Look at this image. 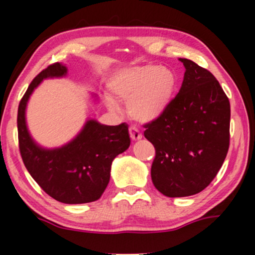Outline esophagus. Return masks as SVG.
Listing matches in <instances>:
<instances>
[{
  "label": "esophagus",
  "mask_w": 255,
  "mask_h": 255,
  "mask_svg": "<svg viewBox=\"0 0 255 255\" xmlns=\"http://www.w3.org/2000/svg\"><path fill=\"white\" fill-rule=\"evenodd\" d=\"M128 132H130V137H131V139L133 141H135V140H139V139H141V133L140 132H139V130L137 128H134V127H130L128 128Z\"/></svg>",
  "instance_id": "esophagus-1"
}]
</instances>
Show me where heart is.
Instances as JSON below:
<instances>
[{"label":"heart","instance_id":"b5f03b06","mask_svg":"<svg viewBox=\"0 0 255 255\" xmlns=\"http://www.w3.org/2000/svg\"><path fill=\"white\" fill-rule=\"evenodd\" d=\"M108 87L116 99L128 101V113L133 120L148 123L169 109L179 88V78L172 68L147 64L116 72ZM107 102L110 108H116L113 99Z\"/></svg>","mask_w":255,"mask_h":255}]
</instances>
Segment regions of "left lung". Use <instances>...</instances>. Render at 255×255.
Listing matches in <instances>:
<instances>
[{"mask_svg": "<svg viewBox=\"0 0 255 255\" xmlns=\"http://www.w3.org/2000/svg\"><path fill=\"white\" fill-rule=\"evenodd\" d=\"M182 86L169 109L144 125L155 148L151 176L167 197L198 194L215 179L230 146V101L217 79L194 61L180 58Z\"/></svg>", "mask_w": 255, "mask_h": 255, "instance_id": "8db88e82", "label": "left lung"}]
</instances>
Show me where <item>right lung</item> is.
<instances>
[{
    "label": "right lung",
    "mask_w": 255,
    "mask_h": 255,
    "mask_svg": "<svg viewBox=\"0 0 255 255\" xmlns=\"http://www.w3.org/2000/svg\"><path fill=\"white\" fill-rule=\"evenodd\" d=\"M66 73L64 65L54 62L30 83L17 114L19 152L27 172L47 195L66 204L89 203L102 196L109 183L113 160L127 151L131 140L125 123L109 127L93 120L60 148L45 149L32 140L25 123L27 100L44 79Z\"/></svg>",
    "instance_id": "1"
}]
</instances>
